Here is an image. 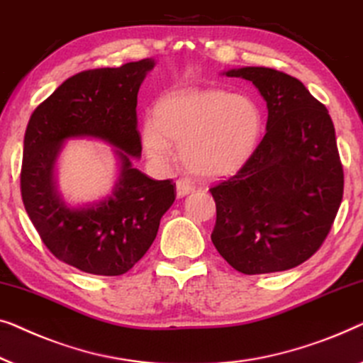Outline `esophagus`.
I'll use <instances>...</instances> for the list:
<instances>
[{
	"mask_svg": "<svg viewBox=\"0 0 363 363\" xmlns=\"http://www.w3.org/2000/svg\"><path fill=\"white\" fill-rule=\"evenodd\" d=\"M194 189H196V186H194V184L189 182V181L179 179V181L176 182V194H177V197L187 196V194L194 192Z\"/></svg>",
	"mask_w": 363,
	"mask_h": 363,
	"instance_id": "1",
	"label": "esophagus"
}]
</instances>
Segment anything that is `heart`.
I'll list each match as a JSON object with an SVG mask.
<instances>
[{"instance_id":"heart-1","label":"heart","mask_w":363,"mask_h":363,"mask_svg":"<svg viewBox=\"0 0 363 363\" xmlns=\"http://www.w3.org/2000/svg\"><path fill=\"white\" fill-rule=\"evenodd\" d=\"M262 111L247 96L222 89H184L156 105L143 125L141 140L152 160L166 162L172 145L182 164L199 179H223L253 155L262 135Z\"/></svg>"}]
</instances>
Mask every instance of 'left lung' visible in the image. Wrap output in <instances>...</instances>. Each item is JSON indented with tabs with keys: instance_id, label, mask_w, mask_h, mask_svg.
<instances>
[{
	"instance_id": "1",
	"label": "left lung",
	"mask_w": 363,
	"mask_h": 363,
	"mask_svg": "<svg viewBox=\"0 0 363 363\" xmlns=\"http://www.w3.org/2000/svg\"><path fill=\"white\" fill-rule=\"evenodd\" d=\"M227 77L250 80L267 101V133L237 174L211 189L217 207L212 242L237 272L294 268L320 248L344 194L335 130L303 82L268 67Z\"/></svg>"
}]
</instances>
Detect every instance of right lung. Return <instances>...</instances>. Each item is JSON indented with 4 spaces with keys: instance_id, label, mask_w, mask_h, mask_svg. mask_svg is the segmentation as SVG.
<instances>
[{
    "instance_id": "obj_1",
    "label": "right lung",
    "mask_w": 363,
    "mask_h": 363,
    "mask_svg": "<svg viewBox=\"0 0 363 363\" xmlns=\"http://www.w3.org/2000/svg\"><path fill=\"white\" fill-rule=\"evenodd\" d=\"M155 60L84 70L57 86L33 111L24 135L21 196L49 252L80 272L118 277L155 242L161 217L176 199L171 179L155 181L133 167L141 156L138 90ZM70 137H96L116 146L121 176L100 203L70 208L55 187V161Z\"/></svg>"
}]
</instances>
